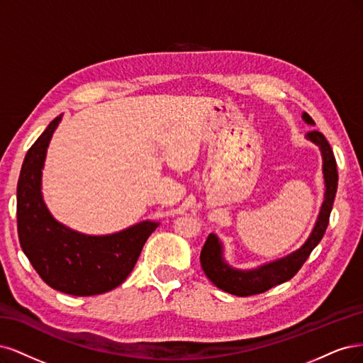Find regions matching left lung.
Wrapping results in <instances>:
<instances>
[{"label": "left lung", "instance_id": "1", "mask_svg": "<svg viewBox=\"0 0 363 363\" xmlns=\"http://www.w3.org/2000/svg\"><path fill=\"white\" fill-rule=\"evenodd\" d=\"M303 121L309 125H315L308 113L301 114ZM309 142L315 143L323 157V174H324V201L320 208V214L311 235L300 249L284 256V258L262 264L250 270H240L226 262L223 256V242L218 240L216 233H209L203 249L201 252V265L206 277L211 282L229 294L238 297H247L253 294H261L270 288L280 285L289 280L300 270L301 265L309 258L311 252L317 247L324 232L329 225V217L332 213L333 201L337 190V170L332 147L325 137L318 131H311L306 134Z\"/></svg>", "mask_w": 363, "mask_h": 363}]
</instances>
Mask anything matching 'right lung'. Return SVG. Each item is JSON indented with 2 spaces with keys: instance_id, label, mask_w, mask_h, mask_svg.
Returning <instances> with one entry per match:
<instances>
[{
  "instance_id": "1",
  "label": "right lung",
  "mask_w": 363,
  "mask_h": 363,
  "mask_svg": "<svg viewBox=\"0 0 363 363\" xmlns=\"http://www.w3.org/2000/svg\"><path fill=\"white\" fill-rule=\"evenodd\" d=\"M55 118L28 149L18 181V235L34 270L51 288L71 296H96L119 286L133 272L158 221L145 220L108 235H87L57 221L42 196V170Z\"/></svg>"
}]
</instances>
